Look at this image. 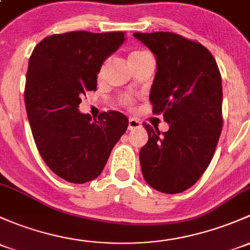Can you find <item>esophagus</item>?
<instances>
[{"label": "esophagus", "mask_w": 250, "mask_h": 250, "mask_svg": "<svg viewBox=\"0 0 250 250\" xmlns=\"http://www.w3.org/2000/svg\"><path fill=\"white\" fill-rule=\"evenodd\" d=\"M141 127V123L140 121H138L136 118H129L128 121V129L129 130H134V129H138V128Z\"/></svg>", "instance_id": "34e87169"}]
</instances>
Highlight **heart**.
<instances>
[{
    "label": "heart",
    "mask_w": 250,
    "mask_h": 250,
    "mask_svg": "<svg viewBox=\"0 0 250 250\" xmlns=\"http://www.w3.org/2000/svg\"><path fill=\"white\" fill-rule=\"evenodd\" d=\"M144 54H147V51H134L130 54L129 57H136V56H140V55H144ZM104 68H105V65L102 67V72L104 70ZM127 102H128V99H127Z\"/></svg>",
    "instance_id": "b5f03b06"
}]
</instances>
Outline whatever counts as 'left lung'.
Masks as SVG:
<instances>
[{
  "label": "left lung",
  "mask_w": 250,
  "mask_h": 250,
  "mask_svg": "<svg viewBox=\"0 0 250 250\" xmlns=\"http://www.w3.org/2000/svg\"><path fill=\"white\" fill-rule=\"evenodd\" d=\"M156 57L149 93L153 112L163 114L167 132L145 125L140 149L145 181L156 190L182 193L207 169L222 132V77L204 45L171 32L134 33Z\"/></svg>",
  "instance_id": "obj_1"
}]
</instances>
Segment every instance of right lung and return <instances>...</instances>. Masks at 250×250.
<instances>
[{"mask_svg": "<svg viewBox=\"0 0 250 250\" xmlns=\"http://www.w3.org/2000/svg\"><path fill=\"white\" fill-rule=\"evenodd\" d=\"M125 41L123 32L75 31L46 37L30 57L25 104L33 138L51 171L70 183L98 177L128 128L118 111L98 120L79 111L81 96L96 91L103 62Z\"/></svg>", "mask_w": 250, "mask_h": 250, "instance_id": "1", "label": "right lung"}]
</instances>
